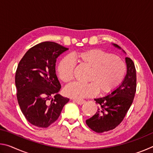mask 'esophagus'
Wrapping results in <instances>:
<instances>
[{"label":"esophagus","mask_w":153,"mask_h":153,"mask_svg":"<svg viewBox=\"0 0 153 153\" xmlns=\"http://www.w3.org/2000/svg\"><path fill=\"white\" fill-rule=\"evenodd\" d=\"M74 101L76 102V103H77L78 105H83L84 103H85V102H86L84 100H74Z\"/></svg>","instance_id":"esophagus-1"}]
</instances>
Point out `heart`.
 <instances>
[{
  "mask_svg": "<svg viewBox=\"0 0 153 153\" xmlns=\"http://www.w3.org/2000/svg\"><path fill=\"white\" fill-rule=\"evenodd\" d=\"M74 59L90 69L87 84L73 82L67 85L65 93L67 97L82 99L92 97L97 93L105 94L113 92L122 83L127 67L126 63L113 54L92 49L74 55ZM75 63L67 56L62 59L58 66V74L62 81L67 83L74 78Z\"/></svg>",
  "mask_w": 153,
  "mask_h": 153,
  "instance_id": "b5f03b06",
  "label": "heart"
}]
</instances>
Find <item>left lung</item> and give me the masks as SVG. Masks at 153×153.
<instances>
[{
    "label": "left lung",
    "mask_w": 153,
    "mask_h": 153,
    "mask_svg": "<svg viewBox=\"0 0 153 153\" xmlns=\"http://www.w3.org/2000/svg\"><path fill=\"white\" fill-rule=\"evenodd\" d=\"M113 45L121 49L115 44ZM126 63L127 74L122 83L111 94L94 99L98 105L97 111L86 123L96 132L102 133L115 129L123 121L132 104L136 91V71L130 58L126 57Z\"/></svg>",
    "instance_id": "left-lung-1"
}]
</instances>
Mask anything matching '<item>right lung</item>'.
Here are the masks:
<instances>
[{"instance_id": "1", "label": "right lung", "mask_w": 153, "mask_h": 153, "mask_svg": "<svg viewBox=\"0 0 153 153\" xmlns=\"http://www.w3.org/2000/svg\"><path fill=\"white\" fill-rule=\"evenodd\" d=\"M69 48L53 42L38 44L21 59L15 74L17 98L21 111L32 125L47 128L57 120L69 99L59 94L61 84L55 65Z\"/></svg>"}]
</instances>
